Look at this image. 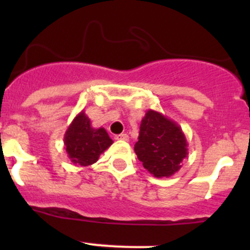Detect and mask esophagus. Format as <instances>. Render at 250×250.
<instances>
[{"instance_id":"esophagus-1","label":"esophagus","mask_w":250,"mask_h":250,"mask_svg":"<svg viewBox=\"0 0 250 250\" xmlns=\"http://www.w3.org/2000/svg\"><path fill=\"white\" fill-rule=\"evenodd\" d=\"M116 139L117 140H123V141H128L129 140V137L127 134H118L116 135Z\"/></svg>"}]
</instances>
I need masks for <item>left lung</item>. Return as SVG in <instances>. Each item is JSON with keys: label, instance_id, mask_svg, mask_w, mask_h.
Instances as JSON below:
<instances>
[{"label": "left lung", "instance_id": "8db88e82", "mask_svg": "<svg viewBox=\"0 0 250 250\" xmlns=\"http://www.w3.org/2000/svg\"><path fill=\"white\" fill-rule=\"evenodd\" d=\"M188 145L178 123L155 110L146 111L134 151L148 173L155 178L174 175L188 157Z\"/></svg>", "mask_w": 250, "mask_h": 250}]
</instances>
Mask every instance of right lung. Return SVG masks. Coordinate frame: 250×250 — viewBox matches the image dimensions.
I'll list each match as a JSON object with an SVG mask.
<instances>
[{"mask_svg": "<svg viewBox=\"0 0 250 250\" xmlns=\"http://www.w3.org/2000/svg\"><path fill=\"white\" fill-rule=\"evenodd\" d=\"M112 143L105 128L92 127L89 117L83 110L74 118L64 135L67 156L72 163L83 167L97 162Z\"/></svg>", "mask_w": 250, "mask_h": 250, "instance_id": "right-lung-1", "label": "right lung"}]
</instances>
